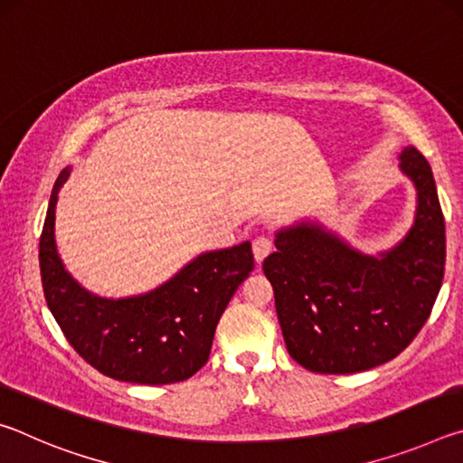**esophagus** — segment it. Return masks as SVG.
I'll return each instance as SVG.
<instances>
[{"instance_id":"esophagus-1","label":"esophagus","mask_w":463,"mask_h":463,"mask_svg":"<svg viewBox=\"0 0 463 463\" xmlns=\"http://www.w3.org/2000/svg\"><path fill=\"white\" fill-rule=\"evenodd\" d=\"M273 250V241L269 237H265V234H261V237H257L253 241V255L257 263H261L265 257H268Z\"/></svg>"}]
</instances>
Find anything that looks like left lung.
Here are the masks:
<instances>
[{"instance_id": "8db88e82", "label": "left lung", "mask_w": 463, "mask_h": 463, "mask_svg": "<svg viewBox=\"0 0 463 463\" xmlns=\"http://www.w3.org/2000/svg\"><path fill=\"white\" fill-rule=\"evenodd\" d=\"M401 159L419 192L401 245L378 260L302 224L278 232V250L263 261L288 354L310 372L357 373L386 364L433 310L445 273V218L425 156L406 146Z\"/></svg>"}]
</instances>
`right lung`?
<instances>
[{
    "label": "right lung",
    "mask_w": 463,
    "mask_h": 463,
    "mask_svg": "<svg viewBox=\"0 0 463 463\" xmlns=\"http://www.w3.org/2000/svg\"><path fill=\"white\" fill-rule=\"evenodd\" d=\"M69 169L54 182L41 234L46 304L69 345L108 378L143 386L184 382L210 357L216 325L255 268L250 242L203 253L151 294L106 300L77 284L54 245V206Z\"/></svg>",
    "instance_id": "1"
}]
</instances>
